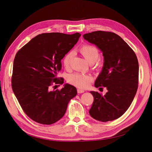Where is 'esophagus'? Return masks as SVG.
Returning a JSON list of instances; mask_svg holds the SVG:
<instances>
[{
    "mask_svg": "<svg viewBox=\"0 0 152 152\" xmlns=\"http://www.w3.org/2000/svg\"><path fill=\"white\" fill-rule=\"evenodd\" d=\"M84 90H82V89H77V93H79V94H81V93H84Z\"/></svg>",
    "mask_w": 152,
    "mask_h": 152,
    "instance_id": "1",
    "label": "esophagus"
}]
</instances>
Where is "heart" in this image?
<instances>
[{
  "mask_svg": "<svg viewBox=\"0 0 152 152\" xmlns=\"http://www.w3.org/2000/svg\"><path fill=\"white\" fill-rule=\"evenodd\" d=\"M81 54L86 60L91 64H93L98 60L100 56L99 50L93 45L85 44L82 45L79 49ZM72 58V53H68L64 56L62 63L65 68H68L70 65ZM93 78L89 74L79 72L73 73L68 77V81L70 84L79 88H86L90 84Z\"/></svg>",
  "mask_w": 152,
  "mask_h": 152,
  "instance_id": "1",
  "label": "heart"
}]
</instances>
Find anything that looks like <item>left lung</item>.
Returning <instances> with one entry per match:
<instances>
[{"instance_id":"obj_1","label":"left lung","mask_w":152,"mask_h":152,"mask_svg":"<svg viewBox=\"0 0 152 152\" xmlns=\"http://www.w3.org/2000/svg\"><path fill=\"white\" fill-rule=\"evenodd\" d=\"M83 37L103 53V66L94 86L108 90L104 95L90 91L94 102L89 114L101 122L115 120L127 111L136 94L139 65L136 54L113 32L96 31L84 34Z\"/></svg>"}]
</instances>
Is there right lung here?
Wrapping results in <instances>:
<instances>
[{
	"instance_id": "add662e5",
	"label": "right lung",
	"mask_w": 152,
	"mask_h": 152,
	"mask_svg": "<svg viewBox=\"0 0 152 152\" xmlns=\"http://www.w3.org/2000/svg\"><path fill=\"white\" fill-rule=\"evenodd\" d=\"M81 35L61 33L39 34L16 53L13 63L12 88L25 113L42 124H54L65 115L77 89L65 84L61 90L50 91L63 84L57 77L61 59L77 44Z\"/></svg>"
}]
</instances>
